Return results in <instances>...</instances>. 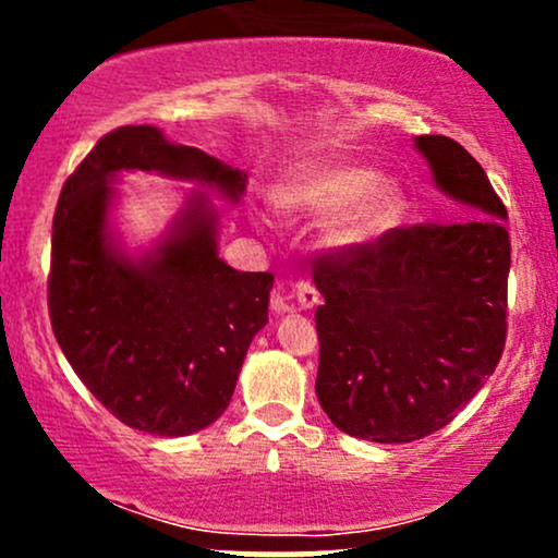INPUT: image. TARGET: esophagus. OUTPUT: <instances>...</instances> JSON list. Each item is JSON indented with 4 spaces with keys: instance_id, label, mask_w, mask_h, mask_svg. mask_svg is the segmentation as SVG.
<instances>
[{
    "instance_id": "esophagus-1",
    "label": "esophagus",
    "mask_w": 558,
    "mask_h": 558,
    "mask_svg": "<svg viewBox=\"0 0 558 558\" xmlns=\"http://www.w3.org/2000/svg\"><path fill=\"white\" fill-rule=\"evenodd\" d=\"M293 299L299 301L301 310H312V306H317V301H319L317 286L310 283V280H299L296 288H293ZM286 310H291L286 299L275 301V312H286Z\"/></svg>"
}]
</instances>
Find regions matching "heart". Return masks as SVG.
Wrapping results in <instances>:
<instances>
[{"label": "heart", "mask_w": 558, "mask_h": 558, "mask_svg": "<svg viewBox=\"0 0 558 558\" xmlns=\"http://www.w3.org/2000/svg\"><path fill=\"white\" fill-rule=\"evenodd\" d=\"M278 202L293 213L328 215L325 239L338 248H362L386 239L407 215V196L390 178L364 165H312L288 175Z\"/></svg>", "instance_id": "obj_1"}]
</instances>
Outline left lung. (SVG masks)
Segmentation results:
<instances>
[{
    "mask_svg": "<svg viewBox=\"0 0 558 558\" xmlns=\"http://www.w3.org/2000/svg\"><path fill=\"white\" fill-rule=\"evenodd\" d=\"M462 220L393 228L362 248L319 252L317 399L338 430L412 444L457 417L506 343L511 241L506 207L462 144L420 136Z\"/></svg>",
    "mask_w": 558,
    "mask_h": 558,
    "instance_id": "obj_1",
    "label": "left lung"
}]
</instances>
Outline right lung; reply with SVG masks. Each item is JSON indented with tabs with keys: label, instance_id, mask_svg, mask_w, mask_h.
<instances>
[{
	"label": "right lung",
	"instance_id": "obj_1",
	"mask_svg": "<svg viewBox=\"0 0 558 558\" xmlns=\"http://www.w3.org/2000/svg\"><path fill=\"white\" fill-rule=\"evenodd\" d=\"M118 170H157L243 194V175L151 125L114 128L68 175L52 222L47 301L62 354L94 399L151 435H189L228 409L248 343L267 323L272 272L217 257L215 215L196 198L149 257L107 241Z\"/></svg>",
	"mask_w": 558,
	"mask_h": 558
}]
</instances>
